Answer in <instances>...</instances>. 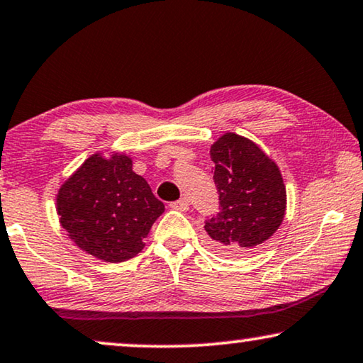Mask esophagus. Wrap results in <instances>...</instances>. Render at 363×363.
I'll return each instance as SVG.
<instances>
[{
    "mask_svg": "<svg viewBox=\"0 0 363 363\" xmlns=\"http://www.w3.org/2000/svg\"><path fill=\"white\" fill-rule=\"evenodd\" d=\"M171 208H174V211H179V212H187L189 211V201H187V199H179L177 202L171 203Z\"/></svg>",
    "mask_w": 363,
    "mask_h": 363,
    "instance_id": "1",
    "label": "esophagus"
}]
</instances>
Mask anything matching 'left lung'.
I'll list each match as a JSON object with an SVG mask.
<instances>
[{
    "mask_svg": "<svg viewBox=\"0 0 363 363\" xmlns=\"http://www.w3.org/2000/svg\"><path fill=\"white\" fill-rule=\"evenodd\" d=\"M222 211L206 222L218 252L243 255L272 238L286 213V186L277 162L257 143L223 133L211 146Z\"/></svg>",
    "mask_w": 363,
    "mask_h": 363,
    "instance_id": "obj_1",
    "label": "left lung"
}]
</instances>
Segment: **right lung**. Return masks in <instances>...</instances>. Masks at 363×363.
Returning <instances> with one entry per match:
<instances>
[{
	"instance_id": "1",
	"label": "right lung",
	"mask_w": 363,
	"mask_h": 363,
	"mask_svg": "<svg viewBox=\"0 0 363 363\" xmlns=\"http://www.w3.org/2000/svg\"><path fill=\"white\" fill-rule=\"evenodd\" d=\"M55 211L80 250L101 262L121 263L145 248L164 203L133 171L128 155L96 151L59 187Z\"/></svg>"
}]
</instances>
